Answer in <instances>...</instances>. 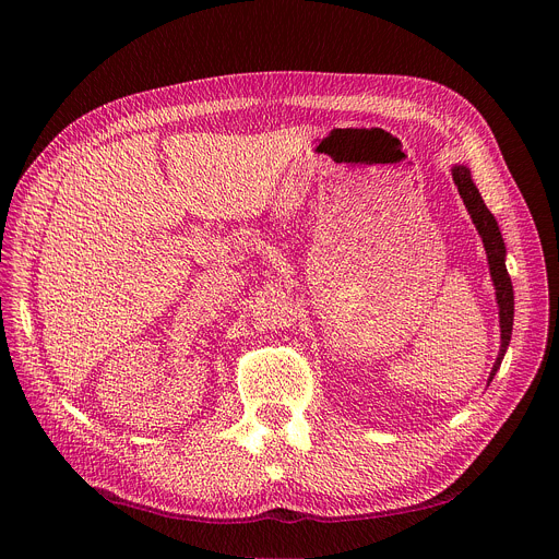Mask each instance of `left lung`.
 <instances>
[{"label":"left lung","instance_id":"obj_1","mask_svg":"<svg viewBox=\"0 0 559 559\" xmlns=\"http://www.w3.org/2000/svg\"><path fill=\"white\" fill-rule=\"evenodd\" d=\"M451 175H453V181L457 186V192L475 223V229L480 231L483 236V243H485V250H487V259H489V270H491V278H493V285H496V300H498V307H500V338H502V345H500V354L496 358V365L491 369V376H489V382L493 380L496 371L500 369L502 365V358L507 354V347H509V341H511V332H513V285H511V276L507 272V248H504V241H502V234H500V227H498V221L496 216L489 212V207L485 205L483 197H480V190L475 188L473 179H471V170L464 168V166H453L451 168Z\"/></svg>","mask_w":559,"mask_h":559}]
</instances>
